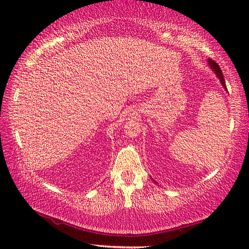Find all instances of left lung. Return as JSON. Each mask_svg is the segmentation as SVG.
<instances>
[{"instance_id": "left-lung-1", "label": "left lung", "mask_w": 249, "mask_h": 249, "mask_svg": "<svg viewBox=\"0 0 249 249\" xmlns=\"http://www.w3.org/2000/svg\"><path fill=\"white\" fill-rule=\"evenodd\" d=\"M208 64H209V66H210L211 70H212L213 72L215 73L217 79L220 80L222 87L224 88L225 91H227V89H226V84H225V81H224V77H223V73H222V71H221V69H220V67H218V65L216 64L215 61L211 60V59H208Z\"/></svg>"}]
</instances>
